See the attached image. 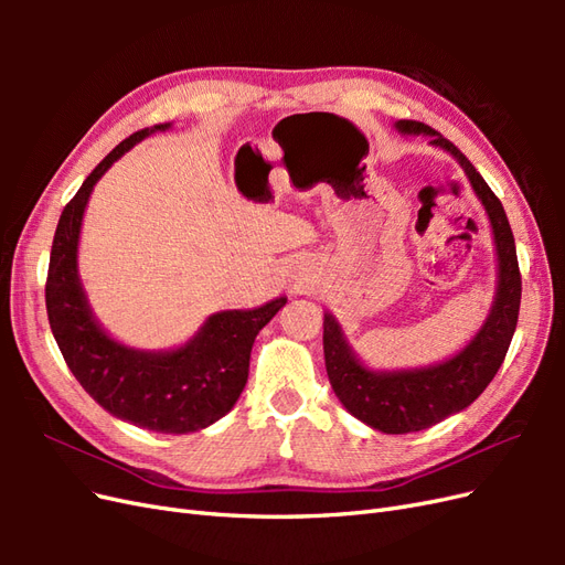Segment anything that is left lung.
<instances>
[{
	"label": "left lung",
	"mask_w": 565,
	"mask_h": 565,
	"mask_svg": "<svg viewBox=\"0 0 565 565\" xmlns=\"http://www.w3.org/2000/svg\"><path fill=\"white\" fill-rule=\"evenodd\" d=\"M398 129L405 134H429L431 143L450 150L465 167L473 191L483 200L490 216L500 256V285L492 313L483 330L471 339V344L448 363L413 372L377 374L365 370L347 347L334 318L324 313V367H328L337 398L344 403L353 417L384 434H413L429 429V426L459 413L481 396L504 363L521 309V270L514 233H511L500 198L490 191V185L476 172L465 152L450 143L446 136H440L429 125L417 122V119H401Z\"/></svg>",
	"instance_id": "obj_1"
}]
</instances>
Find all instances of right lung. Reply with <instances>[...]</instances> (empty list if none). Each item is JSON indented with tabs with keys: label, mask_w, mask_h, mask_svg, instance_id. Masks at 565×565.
<instances>
[{
	"label": "right lung",
	"mask_w": 565,
	"mask_h": 565,
	"mask_svg": "<svg viewBox=\"0 0 565 565\" xmlns=\"http://www.w3.org/2000/svg\"><path fill=\"white\" fill-rule=\"evenodd\" d=\"M131 134L82 183L58 218L46 273V316L67 367L89 396L110 415L141 429L188 434L224 417L247 384L256 334L276 316L285 297L254 311L214 313L191 344L167 353L134 351L98 328L77 278V241L82 214L94 183L106 169L150 131Z\"/></svg>",
	"instance_id": "obj_1"
}]
</instances>
